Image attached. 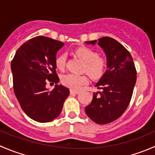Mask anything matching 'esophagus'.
I'll list each match as a JSON object with an SVG mask.
<instances>
[{"instance_id":"34e87169","label":"esophagus","mask_w":155,"mask_h":155,"mask_svg":"<svg viewBox=\"0 0 155 155\" xmlns=\"http://www.w3.org/2000/svg\"><path fill=\"white\" fill-rule=\"evenodd\" d=\"M78 93H79V91L70 90V94H77Z\"/></svg>"}]
</instances>
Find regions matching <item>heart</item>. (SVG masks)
I'll return each instance as SVG.
<instances>
[{
	"label": "heart",
	"mask_w": 155,
	"mask_h": 155,
	"mask_svg": "<svg viewBox=\"0 0 155 155\" xmlns=\"http://www.w3.org/2000/svg\"><path fill=\"white\" fill-rule=\"evenodd\" d=\"M74 53L85 63L84 71L92 79H99L104 74L107 69V61L103 58L99 57V54L96 51L87 47H79L75 49ZM66 61L67 56L65 54L58 55L55 58L57 68L63 70L66 66ZM61 82L66 87L76 90L86 84L87 79L85 76L69 73L62 77Z\"/></svg>",
	"instance_id": "obj_1"
}]
</instances>
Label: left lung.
Here are the masks:
<instances>
[{"mask_svg":"<svg viewBox=\"0 0 155 155\" xmlns=\"http://www.w3.org/2000/svg\"><path fill=\"white\" fill-rule=\"evenodd\" d=\"M97 44L107 55L108 70L95 85L99 91L94 93L85 112L97 124H106L118 119L127 108L137 82V70L130 53L115 39L102 37Z\"/></svg>","mask_w":155,"mask_h":155,"instance_id":"1","label":"left lung"}]
</instances>
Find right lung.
Returning <instances> with one entry per match:
<instances>
[{
    "instance_id": "add662e5",
    "label": "right lung",
    "mask_w": 155,
    "mask_h": 155,
    "mask_svg": "<svg viewBox=\"0 0 155 155\" xmlns=\"http://www.w3.org/2000/svg\"><path fill=\"white\" fill-rule=\"evenodd\" d=\"M63 46L49 37H35L18 48L11 63L15 97L26 115L38 122L57 118L70 94V90L61 85H55L52 91L46 87L47 81L59 82L55 58Z\"/></svg>"
}]
</instances>
